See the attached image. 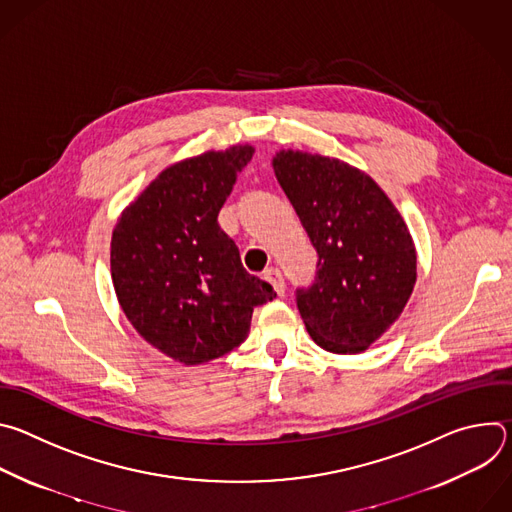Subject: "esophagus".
Segmentation results:
<instances>
[{"mask_svg":"<svg viewBox=\"0 0 512 512\" xmlns=\"http://www.w3.org/2000/svg\"><path fill=\"white\" fill-rule=\"evenodd\" d=\"M263 277L275 287V291L279 296H283L285 294V281H283V275H281V271L277 269V267H269V269H265L263 271Z\"/></svg>","mask_w":512,"mask_h":512,"instance_id":"esophagus-1","label":"esophagus"}]
</instances>
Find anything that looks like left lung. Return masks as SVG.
Listing matches in <instances>:
<instances>
[{
	"label": "left lung",
	"instance_id": "8db88e82",
	"mask_svg": "<svg viewBox=\"0 0 512 512\" xmlns=\"http://www.w3.org/2000/svg\"><path fill=\"white\" fill-rule=\"evenodd\" d=\"M273 172L318 251L298 310L312 340L356 354L379 340L407 306L417 253L401 212L358 168L320 154L279 150Z\"/></svg>",
	"mask_w": 512,
	"mask_h": 512
}]
</instances>
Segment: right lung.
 <instances>
[{"instance_id":"add662e5","label":"right lung","mask_w":512,"mask_h":512,"mask_svg":"<svg viewBox=\"0 0 512 512\" xmlns=\"http://www.w3.org/2000/svg\"><path fill=\"white\" fill-rule=\"evenodd\" d=\"M253 154L245 143L168 166L113 229L111 277L123 314L145 342L186 367L241 346L253 308L275 298L216 221Z\"/></svg>"}]
</instances>
